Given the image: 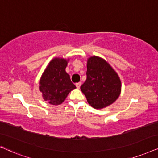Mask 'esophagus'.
<instances>
[{
  "mask_svg": "<svg viewBox=\"0 0 158 158\" xmlns=\"http://www.w3.org/2000/svg\"><path fill=\"white\" fill-rule=\"evenodd\" d=\"M81 85V82L76 83V87H77V88H78V89H79V88H80Z\"/></svg>",
  "mask_w": 158,
  "mask_h": 158,
  "instance_id": "esophagus-1",
  "label": "esophagus"
}]
</instances>
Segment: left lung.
Wrapping results in <instances>:
<instances>
[{
    "label": "left lung",
    "mask_w": 158,
    "mask_h": 158,
    "mask_svg": "<svg viewBox=\"0 0 158 158\" xmlns=\"http://www.w3.org/2000/svg\"><path fill=\"white\" fill-rule=\"evenodd\" d=\"M87 67V80L80 88L88 103L95 109L110 106L121 93L118 76L106 60L97 56L88 59Z\"/></svg>",
    "instance_id": "1"
}]
</instances>
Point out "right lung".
I'll return each mask as SVG.
<instances>
[{
	"mask_svg": "<svg viewBox=\"0 0 158 158\" xmlns=\"http://www.w3.org/2000/svg\"><path fill=\"white\" fill-rule=\"evenodd\" d=\"M66 60L54 58L42 76L40 91L43 92L44 100H48L50 104H61L69 92L76 88L66 72Z\"/></svg>",
	"mask_w": 158,
	"mask_h": 158,
	"instance_id": "right-lung-1",
	"label": "right lung"
}]
</instances>
